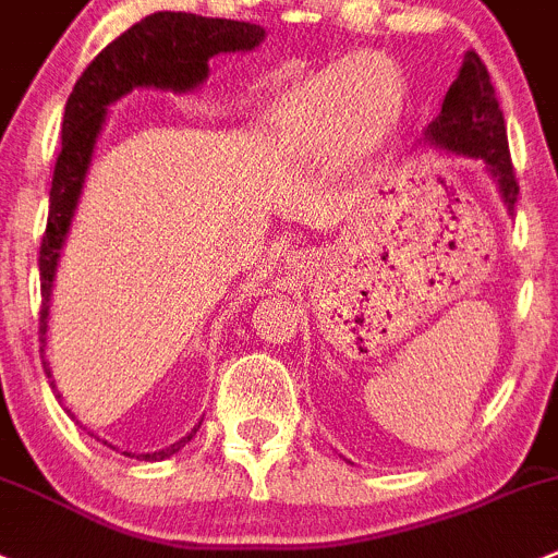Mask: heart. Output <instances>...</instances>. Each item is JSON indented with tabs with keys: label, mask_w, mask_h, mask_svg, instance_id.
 <instances>
[{
	"label": "heart",
	"mask_w": 558,
	"mask_h": 558,
	"mask_svg": "<svg viewBox=\"0 0 558 558\" xmlns=\"http://www.w3.org/2000/svg\"><path fill=\"white\" fill-rule=\"evenodd\" d=\"M408 82L384 54H353L301 78L274 106V120L312 145H380L400 125Z\"/></svg>",
	"instance_id": "heart-1"
}]
</instances>
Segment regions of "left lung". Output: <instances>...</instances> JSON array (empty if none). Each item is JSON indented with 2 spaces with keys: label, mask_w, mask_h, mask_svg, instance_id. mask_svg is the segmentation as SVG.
Instances as JSON below:
<instances>
[{
  "label": "left lung",
  "mask_w": 558,
  "mask_h": 558,
  "mask_svg": "<svg viewBox=\"0 0 558 558\" xmlns=\"http://www.w3.org/2000/svg\"><path fill=\"white\" fill-rule=\"evenodd\" d=\"M427 136L441 150L482 158L496 178L504 205L512 214L521 185H518L512 158H509L504 111L490 84V73L476 51L465 54L460 76L449 87L441 114L429 123Z\"/></svg>",
  "instance_id": "1"
}]
</instances>
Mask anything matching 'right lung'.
<instances>
[{"label":"right lung","mask_w":558,"mask_h":558,"mask_svg":"<svg viewBox=\"0 0 558 558\" xmlns=\"http://www.w3.org/2000/svg\"><path fill=\"white\" fill-rule=\"evenodd\" d=\"M265 37V29L252 21L205 19L196 13H153L111 40L78 76L62 117V150L57 156L49 194V225L40 241V344L46 348L49 295L57 259L71 230L73 210L82 194L84 174L93 158L95 140L106 120V106L123 98L134 87H158L185 93L208 76V60L221 51H252ZM40 348V350H44ZM49 373V364L44 359ZM51 378V373H49ZM54 384V380H51ZM60 397V395H57ZM203 424V422H199ZM199 427L161 452L136 454L142 460H163L194 438ZM134 458L131 452H125Z\"/></svg>","instance_id":"add662e5"}]
</instances>
